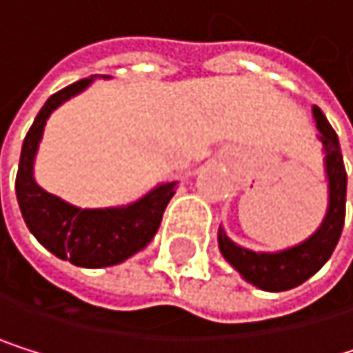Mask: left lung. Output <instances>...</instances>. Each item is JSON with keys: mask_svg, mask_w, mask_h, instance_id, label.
I'll return each mask as SVG.
<instances>
[{"mask_svg": "<svg viewBox=\"0 0 353 353\" xmlns=\"http://www.w3.org/2000/svg\"><path fill=\"white\" fill-rule=\"evenodd\" d=\"M314 118L320 131L318 139L322 141L326 152L324 161L328 178V210L320 228L303 243L273 254L245 250L235 241H230L222 228L218 230V245L224 259L241 273L245 281L267 292H283L296 288L311 275H316L330 259L343 230L347 173L341 145H339V137L320 108H314Z\"/></svg>", "mask_w": 353, "mask_h": 353, "instance_id": "8db88e82", "label": "left lung"}]
</instances>
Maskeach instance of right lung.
<instances>
[{"label": "right lung", "instance_id": "obj_1", "mask_svg": "<svg viewBox=\"0 0 353 353\" xmlns=\"http://www.w3.org/2000/svg\"><path fill=\"white\" fill-rule=\"evenodd\" d=\"M90 82L84 78L54 92L35 116L21 150L17 199L27 228L48 252L76 267L99 269L127 261L152 241L178 182H165L131 205L105 210H80L35 182L33 161L48 116Z\"/></svg>", "mask_w": 353, "mask_h": 353}]
</instances>
